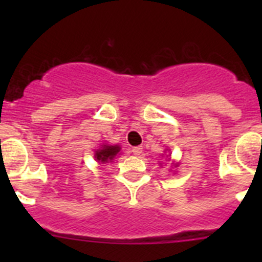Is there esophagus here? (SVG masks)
Here are the masks:
<instances>
[{
	"label": "esophagus",
	"instance_id": "34e87169",
	"mask_svg": "<svg viewBox=\"0 0 262 262\" xmlns=\"http://www.w3.org/2000/svg\"><path fill=\"white\" fill-rule=\"evenodd\" d=\"M142 150H143V148H142V147H133V148H132V152H133L136 156L141 155Z\"/></svg>",
	"mask_w": 262,
	"mask_h": 262
}]
</instances>
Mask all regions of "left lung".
<instances>
[{"label":"left lung","instance_id":"left-lung-1","mask_svg":"<svg viewBox=\"0 0 262 262\" xmlns=\"http://www.w3.org/2000/svg\"><path fill=\"white\" fill-rule=\"evenodd\" d=\"M176 166H178V165H175V167H176Z\"/></svg>","mask_w":262,"mask_h":262}]
</instances>
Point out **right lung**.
<instances>
[{"label":"right lung","mask_w":262,"mask_h":262,"mask_svg":"<svg viewBox=\"0 0 262 262\" xmlns=\"http://www.w3.org/2000/svg\"><path fill=\"white\" fill-rule=\"evenodd\" d=\"M119 152H120V147L118 144H114V146L102 144L99 149L95 150V158L101 163H109L113 162V160L119 155Z\"/></svg>","instance_id":"obj_1"}]
</instances>
